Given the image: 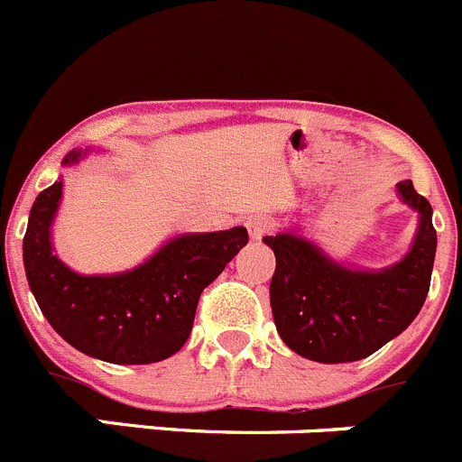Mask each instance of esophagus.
<instances>
[{
	"instance_id": "esophagus-1",
	"label": "esophagus",
	"mask_w": 462,
	"mask_h": 462,
	"mask_svg": "<svg viewBox=\"0 0 462 462\" xmlns=\"http://www.w3.org/2000/svg\"><path fill=\"white\" fill-rule=\"evenodd\" d=\"M245 226H247V234H250V240H261L263 236L268 234V219L263 217H250L247 222H245Z\"/></svg>"
}]
</instances>
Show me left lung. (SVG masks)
<instances>
[{
	"mask_svg": "<svg viewBox=\"0 0 462 462\" xmlns=\"http://www.w3.org/2000/svg\"><path fill=\"white\" fill-rule=\"evenodd\" d=\"M400 201L419 215L410 250L379 271L346 266L291 226L266 236L275 252L271 308L277 333L298 356L352 363L398 337L421 312L430 289L438 234L432 208L411 180L398 182Z\"/></svg>",
	"mask_w": 462,
	"mask_h": 462,
	"instance_id": "1",
	"label": "left lung"
}]
</instances>
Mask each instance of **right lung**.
Returning a JSON list of instances; mask_svg holds the SVG:
<instances>
[{
  "label": "right lung",
  "instance_id": "add662e5",
  "mask_svg": "<svg viewBox=\"0 0 462 462\" xmlns=\"http://www.w3.org/2000/svg\"><path fill=\"white\" fill-rule=\"evenodd\" d=\"M89 152L94 148L71 150L62 166L80 164ZM62 187L60 178L36 196L23 240L27 282L48 324L106 363L145 365L173 356L189 337L203 289L247 245V228L173 236L129 271L83 275L52 245Z\"/></svg>",
  "mask_w": 462,
  "mask_h": 462
}]
</instances>
